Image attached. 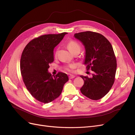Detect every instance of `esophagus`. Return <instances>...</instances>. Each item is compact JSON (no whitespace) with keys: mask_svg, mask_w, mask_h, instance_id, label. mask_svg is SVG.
Here are the masks:
<instances>
[{"mask_svg":"<svg viewBox=\"0 0 135 135\" xmlns=\"http://www.w3.org/2000/svg\"><path fill=\"white\" fill-rule=\"evenodd\" d=\"M75 77V76H74V75H69V78L70 79H73V78H74Z\"/></svg>","mask_w":135,"mask_h":135,"instance_id":"34e87169","label":"esophagus"}]
</instances>
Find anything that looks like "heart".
Instances as JSON below:
<instances>
[{"instance_id":"b5f03b06","label":"heart","mask_w":135,"mask_h":135,"mask_svg":"<svg viewBox=\"0 0 135 135\" xmlns=\"http://www.w3.org/2000/svg\"><path fill=\"white\" fill-rule=\"evenodd\" d=\"M67 46L70 51L73 54L79 53L81 50V46L78 42L74 40H71L68 42L67 44ZM57 52H56V54ZM76 67V65L75 63H70L68 65H67L64 67V69H65L66 71L68 72H73L74 69Z\"/></svg>"}]
</instances>
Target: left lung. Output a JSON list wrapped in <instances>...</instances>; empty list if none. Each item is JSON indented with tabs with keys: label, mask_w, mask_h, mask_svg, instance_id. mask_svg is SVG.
<instances>
[{
	"label": "left lung",
	"mask_w": 135,
	"mask_h": 135,
	"mask_svg": "<svg viewBox=\"0 0 135 135\" xmlns=\"http://www.w3.org/2000/svg\"><path fill=\"white\" fill-rule=\"evenodd\" d=\"M86 50L84 65L87 70L93 71V77L81 76L84 80L80 89L83 95L93 100L103 97L112 88L115 81L117 59L108 40L100 33L86 31L75 33Z\"/></svg>",
	"instance_id": "left-lung-1"
}]
</instances>
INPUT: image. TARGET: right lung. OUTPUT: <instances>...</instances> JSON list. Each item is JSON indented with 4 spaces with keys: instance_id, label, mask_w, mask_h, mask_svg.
Returning <instances> with one entry per match:
<instances>
[{
    "instance_id": "1",
    "label": "right lung",
    "mask_w": 135,
    "mask_h": 135,
    "mask_svg": "<svg viewBox=\"0 0 135 135\" xmlns=\"http://www.w3.org/2000/svg\"><path fill=\"white\" fill-rule=\"evenodd\" d=\"M67 33L40 35L31 40L21 55L20 70L25 86L38 101L48 103L60 96L68 80L66 73L59 72L52 77L47 72L54 61V50Z\"/></svg>"
}]
</instances>
